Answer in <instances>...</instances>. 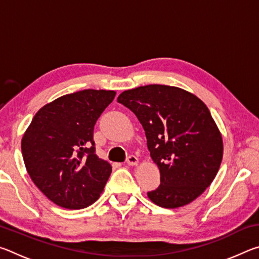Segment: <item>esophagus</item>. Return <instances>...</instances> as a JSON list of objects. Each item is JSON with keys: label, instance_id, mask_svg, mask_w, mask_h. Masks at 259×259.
Segmentation results:
<instances>
[{"label": "esophagus", "instance_id": "34e87169", "mask_svg": "<svg viewBox=\"0 0 259 259\" xmlns=\"http://www.w3.org/2000/svg\"><path fill=\"white\" fill-rule=\"evenodd\" d=\"M126 163L129 165H137L138 164V157L135 155H129L128 159H126Z\"/></svg>", "mask_w": 259, "mask_h": 259}]
</instances>
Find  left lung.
Instances as JSON below:
<instances>
[{
	"mask_svg": "<svg viewBox=\"0 0 259 259\" xmlns=\"http://www.w3.org/2000/svg\"><path fill=\"white\" fill-rule=\"evenodd\" d=\"M117 102L145 130L160 186L147 193L162 208L191 203L209 187L223 159V139L202 100L177 87L150 84L123 91Z\"/></svg>",
	"mask_w": 259,
	"mask_h": 259,
	"instance_id": "1",
	"label": "left lung"
}]
</instances>
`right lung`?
Wrapping results in <instances>:
<instances>
[{
    "label": "right lung",
    "mask_w": 259,
    "mask_h": 259,
    "mask_svg": "<svg viewBox=\"0 0 259 259\" xmlns=\"http://www.w3.org/2000/svg\"><path fill=\"white\" fill-rule=\"evenodd\" d=\"M115 91L87 89L47 104L21 139L27 172L59 207L83 209L99 199L112 166L96 155L94 128Z\"/></svg>",
    "instance_id": "add662e5"
}]
</instances>
